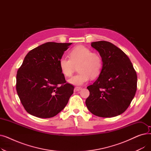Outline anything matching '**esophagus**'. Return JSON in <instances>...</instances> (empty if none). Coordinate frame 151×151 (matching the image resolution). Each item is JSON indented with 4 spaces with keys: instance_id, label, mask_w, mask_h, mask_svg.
<instances>
[{
    "instance_id": "esophagus-1",
    "label": "esophagus",
    "mask_w": 151,
    "mask_h": 151,
    "mask_svg": "<svg viewBox=\"0 0 151 151\" xmlns=\"http://www.w3.org/2000/svg\"><path fill=\"white\" fill-rule=\"evenodd\" d=\"M82 89L81 88H80V87H76V88H75V91H80Z\"/></svg>"
}]
</instances>
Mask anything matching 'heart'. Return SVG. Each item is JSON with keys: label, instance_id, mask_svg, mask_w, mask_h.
<instances>
[{"label": "heart", "instance_id": "1", "mask_svg": "<svg viewBox=\"0 0 151 151\" xmlns=\"http://www.w3.org/2000/svg\"><path fill=\"white\" fill-rule=\"evenodd\" d=\"M70 58H60L59 65L62 73L69 77L72 75L75 65L79 72L68 80L71 84L81 86L88 81L90 77L96 78L100 74L103 61L100 55L83 45L74 47L70 51Z\"/></svg>", "mask_w": 151, "mask_h": 151}]
</instances>
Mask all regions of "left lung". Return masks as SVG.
I'll return each mask as SVG.
<instances>
[{"instance_id":"obj_1","label":"left lung","mask_w":151,"mask_h":151,"mask_svg":"<svg viewBox=\"0 0 151 151\" xmlns=\"http://www.w3.org/2000/svg\"><path fill=\"white\" fill-rule=\"evenodd\" d=\"M103 61L101 73L87 87L90 95L86 105L93 114L112 117L128 108L137 88V75L130 59L121 49L106 41L91 43Z\"/></svg>"}]
</instances>
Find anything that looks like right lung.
I'll list each match as a JSON object with an SVG mask.
<instances>
[{
  "instance_id": "obj_1",
  "label": "right lung",
  "mask_w": 151,
  "mask_h": 151,
  "mask_svg": "<svg viewBox=\"0 0 151 151\" xmlns=\"http://www.w3.org/2000/svg\"><path fill=\"white\" fill-rule=\"evenodd\" d=\"M70 43H45L30 51L19 68L16 88L30 114L50 118L65 107L74 86L66 83L59 61Z\"/></svg>"
}]
</instances>
